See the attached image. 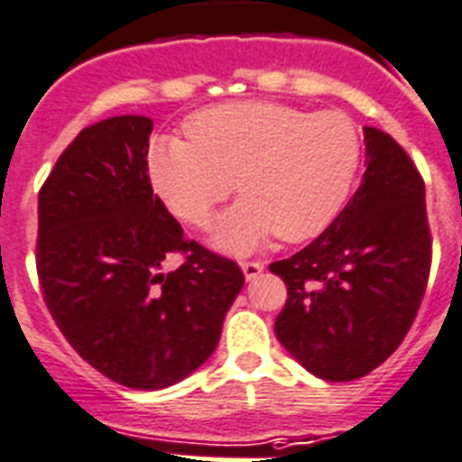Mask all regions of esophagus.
Segmentation results:
<instances>
[{
    "label": "esophagus",
    "instance_id": "34e87169",
    "mask_svg": "<svg viewBox=\"0 0 462 462\" xmlns=\"http://www.w3.org/2000/svg\"><path fill=\"white\" fill-rule=\"evenodd\" d=\"M240 269H243L247 281H254L259 273L264 272V264H262V262H240Z\"/></svg>",
    "mask_w": 462,
    "mask_h": 462
}]
</instances>
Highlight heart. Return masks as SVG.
<instances>
[{
  "label": "heart",
  "mask_w": 462,
  "mask_h": 462,
  "mask_svg": "<svg viewBox=\"0 0 462 462\" xmlns=\"http://www.w3.org/2000/svg\"><path fill=\"white\" fill-rule=\"evenodd\" d=\"M186 141L158 139L148 177L167 208L205 228L236 186L243 200L217 224V245L245 253L276 234L285 243L319 236L349 198L361 139L342 113L285 103L234 101L198 110Z\"/></svg>",
  "instance_id": "obj_1"
}]
</instances>
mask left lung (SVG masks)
I'll use <instances>...</instances> for the list:
<instances>
[{"mask_svg":"<svg viewBox=\"0 0 462 462\" xmlns=\"http://www.w3.org/2000/svg\"><path fill=\"white\" fill-rule=\"evenodd\" d=\"M364 181L333 224L292 257L269 264L288 300L276 337L330 383L390 359L420 309L432 266L425 181L390 134L364 127Z\"/></svg>","mask_w":462,"mask_h":462,"instance_id":"left-lung-1","label":"left lung"}]
</instances>
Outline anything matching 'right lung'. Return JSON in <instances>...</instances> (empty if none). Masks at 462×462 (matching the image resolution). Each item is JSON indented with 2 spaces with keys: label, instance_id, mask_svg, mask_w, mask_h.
Returning <instances> with one entry per match:
<instances>
[{
  "label": "right lung",
  "instance_id": "right-lung-1",
  "mask_svg": "<svg viewBox=\"0 0 462 462\" xmlns=\"http://www.w3.org/2000/svg\"><path fill=\"white\" fill-rule=\"evenodd\" d=\"M153 120L89 125L40 189L37 276L72 349L132 390H165L215 352L245 276L234 259L184 238L153 193ZM179 252L170 274L162 262Z\"/></svg>",
  "mask_w": 462,
  "mask_h": 462
}]
</instances>
